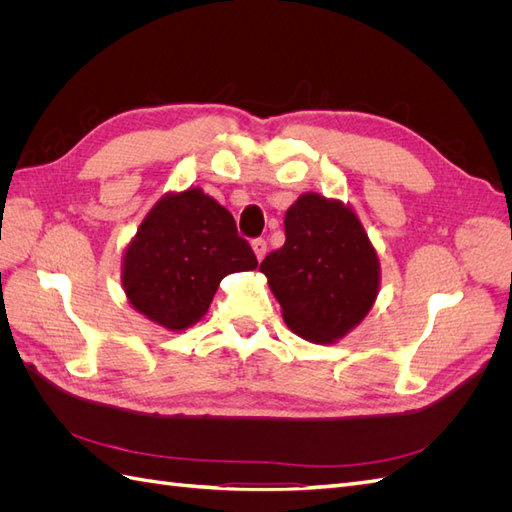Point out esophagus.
Here are the masks:
<instances>
[{
    "mask_svg": "<svg viewBox=\"0 0 512 512\" xmlns=\"http://www.w3.org/2000/svg\"><path fill=\"white\" fill-rule=\"evenodd\" d=\"M252 250H254L256 258L262 260V258L267 256V241H265V239H254V241H252Z\"/></svg>",
    "mask_w": 512,
    "mask_h": 512,
    "instance_id": "1",
    "label": "esophagus"
}]
</instances>
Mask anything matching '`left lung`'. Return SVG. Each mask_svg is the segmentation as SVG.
<instances>
[{
    "mask_svg": "<svg viewBox=\"0 0 512 512\" xmlns=\"http://www.w3.org/2000/svg\"><path fill=\"white\" fill-rule=\"evenodd\" d=\"M286 243L260 262L286 327L333 344L365 320L380 292V260L356 211L337 198L301 194L284 218Z\"/></svg>",
    "mask_w": 512,
    "mask_h": 512,
    "instance_id": "left-lung-1",
    "label": "left lung"
}]
</instances>
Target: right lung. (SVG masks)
Instances as JSON below:
<instances>
[{"instance_id": "obj_1", "label": "right lung", "mask_w": 512, "mask_h": 512, "mask_svg": "<svg viewBox=\"0 0 512 512\" xmlns=\"http://www.w3.org/2000/svg\"><path fill=\"white\" fill-rule=\"evenodd\" d=\"M256 267L232 213L200 188H188L166 192L149 209L123 250L121 286L138 314L179 333L209 312L226 275Z\"/></svg>"}]
</instances>
